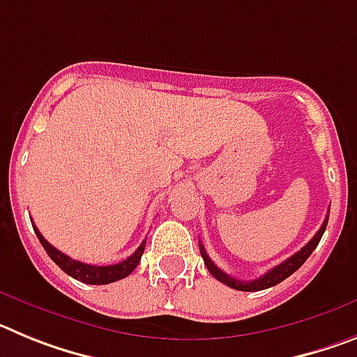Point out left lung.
Here are the masks:
<instances>
[{
	"mask_svg": "<svg viewBox=\"0 0 357 357\" xmlns=\"http://www.w3.org/2000/svg\"><path fill=\"white\" fill-rule=\"evenodd\" d=\"M327 222H329V216L324 220L320 230H318L317 234L313 236V239H311V241H309L305 247H302L301 250L296 252V254H293L291 257H288V259L282 261L280 264L273 266L270 272H266L263 277H259V279L238 280V279H234V277L227 275L223 270H220V268H218L216 264L209 259V255H207L206 248H204V245L200 243L202 259H204V263H206V266H207V270H209L211 275H213L214 279L220 280V282H223V284L229 286V288L239 289V291H261V289L272 288V286L279 284V282H282L284 279H288L291 273H295L296 270H298V268L305 263V259H307L309 255L313 254L314 248L318 247V243H320L321 236H324V232H326Z\"/></svg>",
	"mask_w": 357,
	"mask_h": 357,
	"instance_id": "obj_1",
	"label": "left lung"
}]
</instances>
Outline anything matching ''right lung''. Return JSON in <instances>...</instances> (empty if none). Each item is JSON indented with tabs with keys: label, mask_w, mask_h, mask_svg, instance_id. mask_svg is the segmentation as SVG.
Here are the masks:
<instances>
[{
	"label": "right lung",
	"mask_w": 357,
	"mask_h": 357,
	"mask_svg": "<svg viewBox=\"0 0 357 357\" xmlns=\"http://www.w3.org/2000/svg\"><path fill=\"white\" fill-rule=\"evenodd\" d=\"M31 225H33V223H31ZM33 230H36L37 238H39L44 250L48 252L50 257L55 261V264H59V268H61L62 272L71 275L73 279L85 282V284H110V282H116V280L125 279L127 275H130L135 270V266L139 264L141 255H143L144 252V245H146V239H144L139 245V248H137L128 259L121 261V263L110 264V266H94V264H85L80 263V261L71 259L69 255L62 254V252L56 250L53 245H50L36 225H33Z\"/></svg>",
	"instance_id": "obj_1"
}]
</instances>
